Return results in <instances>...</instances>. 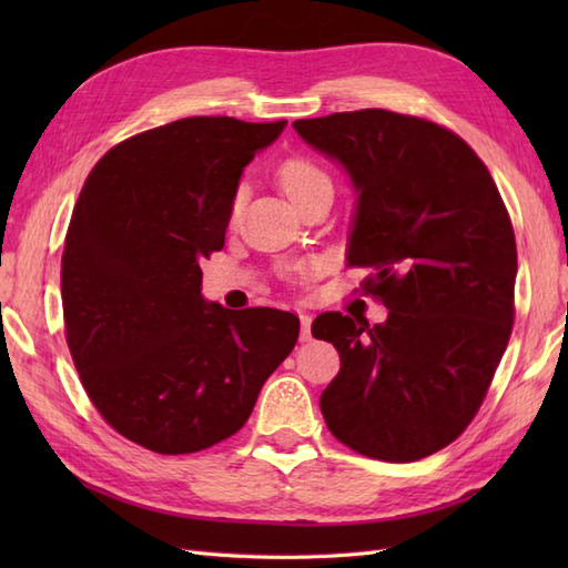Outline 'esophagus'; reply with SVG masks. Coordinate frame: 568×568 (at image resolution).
<instances>
[{"label": "esophagus", "mask_w": 568, "mask_h": 568, "mask_svg": "<svg viewBox=\"0 0 568 568\" xmlns=\"http://www.w3.org/2000/svg\"><path fill=\"white\" fill-rule=\"evenodd\" d=\"M300 324H303V327H300V342H310L312 339V317L310 315H300Z\"/></svg>", "instance_id": "esophagus-1"}]
</instances>
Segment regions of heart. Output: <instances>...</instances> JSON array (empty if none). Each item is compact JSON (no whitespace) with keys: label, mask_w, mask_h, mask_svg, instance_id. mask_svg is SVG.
<instances>
[{"label":"heart","mask_w":568,"mask_h":568,"mask_svg":"<svg viewBox=\"0 0 568 568\" xmlns=\"http://www.w3.org/2000/svg\"><path fill=\"white\" fill-rule=\"evenodd\" d=\"M277 178H281V185L285 190V195L291 197L293 202H300L303 197H307L310 192H315L317 187L332 185L327 173L320 171V168L307 159H287L281 165V171H277ZM312 271H315V268L307 265L305 273H312Z\"/></svg>","instance_id":"b5f03b06"}]
</instances>
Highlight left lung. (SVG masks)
<instances>
[{"instance_id": "8db88e82", "label": "left lung", "mask_w": 568, "mask_h": 568, "mask_svg": "<svg viewBox=\"0 0 568 568\" xmlns=\"http://www.w3.org/2000/svg\"><path fill=\"white\" fill-rule=\"evenodd\" d=\"M356 192L346 261L388 320L312 322L342 368L320 407L354 452L405 464L444 449L484 403L513 332L515 232L484 161L427 119L388 110L297 119Z\"/></svg>"}]
</instances>
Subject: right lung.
I'll return each mask as SVG.
<instances>
[{"label": "right lung", "instance_id": "right-lung-1", "mask_svg": "<svg viewBox=\"0 0 568 568\" xmlns=\"http://www.w3.org/2000/svg\"><path fill=\"white\" fill-rule=\"evenodd\" d=\"M287 122L187 116L119 143L92 168L65 236V339L80 381L122 437L192 454L246 425L300 320L202 297L244 168Z\"/></svg>", "mask_w": 568, "mask_h": 568}]
</instances>
